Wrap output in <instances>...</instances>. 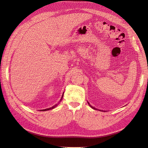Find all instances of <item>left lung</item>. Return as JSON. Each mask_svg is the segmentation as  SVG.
Instances as JSON below:
<instances>
[{
  "mask_svg": "<svg viewBox=\"0 0 148 148\" xmlns=\"http://www.w3.org/2000/svg\"><path fill=\"white\" fill-rule=\"evenodd\" d=\"M88 105H90V107H91V108H93V109H95V110H96V108H94V107H92V106H91V105H90V103H88Z\"/></svg>",
  "mask_w": 148,
  "mask_h": 148,
  "instance_id": "left-lung-1",
  "label": "left lung"
}]
</instances>
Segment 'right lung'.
<instances>
[{
  "label": "right lung",
  "instance_id": "add662e5",
  "mask_svg": "<svg viewBox=\"0 0 148 148\" xmlns=\"http://www.w3.org/2000/svg\"><path fill=\"white\" fill-rule=\"evenodd\" d=\"M63 95H64V93H63V94H62V97H61L60 101L62 100V97H63ZM57 105H58V104H56L55 105H54V106L52 107L49 108H46V109H44V110H40V111H47V110H51V109H53L54 108H55V107L57 106Z\"/></svg>",
  "mask_w": 148,
  "mask_h": 148
}]
</instances>
